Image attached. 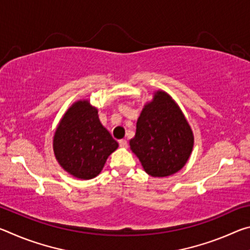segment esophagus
<instances>
[{
	"label": "esophagus",
	"instance_id": "obj_1",
	"mask_svg": "<svg viewBox=\"0 0 250 250\" xmlns=\"http://www.w3.org/2000/svg\"><path fill=\"white\" fill-rule=\"evenodd\" d=\"M119 146L122 147H126L128 146V142H126L125 139H121V140H119Z\"/></svg>",
	"mask_w": 250,
	"mask_h": 250
}]
</instances>
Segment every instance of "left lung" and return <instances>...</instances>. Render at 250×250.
<instances>
[{"mask_svg": "<svg viewBox=\"0 0 250 250\" xmlns=\"http://www.w3.org/2000/svg\"><path fill=\"white\" fill-rule=\"evenodd\" d=\"M193 142L192 130L174 100L158 91L139 117L130 147L147 174L163 177L185 166Z\"/></svg>", "mask_w": 250, "mask_h": 250, "instance_id": "1", "label": "left lung"}]
</instances>
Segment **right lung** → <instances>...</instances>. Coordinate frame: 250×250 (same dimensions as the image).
Here are the masks:
<instances>
[{
  "mask_svg": "<svg viewBox=\"0 0 250 250\" xmlns=\"http://www.w3.org/2000/svg\"><path fill=\"white\" fill-rule=\"evenodd\" d=\"M54 152L71 175L89 180L99 174L118 142L100 124L97 109L78 101L65 113L55 132Z\"/></svg>",
  "mask_w": 250,
  "mask_h": 250,
  "instance_id": "right-lung-1",
  "label": "right lung"
}]
</instances>
